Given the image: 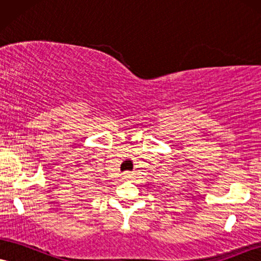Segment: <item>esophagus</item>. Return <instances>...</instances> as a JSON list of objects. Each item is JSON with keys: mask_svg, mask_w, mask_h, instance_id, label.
<instances>
[{"mask_svg": "<svg viewBox=\"0 0 261 261\" xmlns=\"http://www.w3.org/2000/svg\"><path fill=\"white\" fill-rule=\"evenodd\" d=\"M128 177V173H124V178H127Z\"/></svg>", "mask_w": 261, "mask_h": 261, "instance_id": "esophagus-1", "label": "esophagus"}]
</instances>
